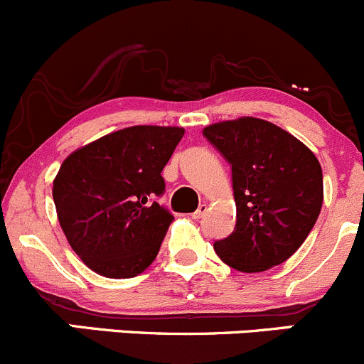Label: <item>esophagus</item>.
I'll return each mask as SVG.
<instances>
[{
	"mask_svg": "<svg viewBox=\"0 0 364 364\" xmlns=\"http://www.w3.org/2000/svg\"><path fill=\"white\" fill-rule=\"evenodd\" d=\"M205 213H208V204H200L199 209H197V211L192 215V218L193 220H200L205 215Z\"/></svg>",
	"mask_w": 364,
	"mask_h": 364,
	"instance_id": "esophagus-1",
	"label": "esophagus"
}]
</instances>
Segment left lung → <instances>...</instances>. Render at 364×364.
<instances>
[{
  "instance_id": "obj_1",
  "label": "left lung",
  "mask_w": 364,
  "mask_h": 364,
  "mask_svg": "<svg viewBox=\"0 0 364 364\" xmlns=\"http://www.w3.org/2000/svg\"><path fill=\"white\" fill-rule=\"evenodd\" d=\"M232 165L236 227L215 243L227 266L260 273L304 243L324 200L317 156L284 128L259 117L220 121L203 130Z\"/></svg>"
}]
</instances>
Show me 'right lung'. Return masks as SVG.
<instances>
[{"instance_id":"obj_1","label":"right lung","mask_w":364,"mask_h":364,"mask_svg":"<svg viewBox=\"0 0 364 364\" xmlns=\"http://www.w3.org/2000/svg\"><path fill=\"white\" fill-rule=\"evenodd\" d=\"M181 127L139 124L70 153L53 183L58 220L72 250L105 278H132L155 260L174 216L155 197Z\"/></svg>"}]
</instances>
